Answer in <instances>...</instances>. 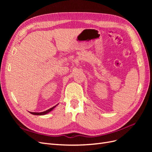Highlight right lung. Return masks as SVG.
I'll use <instances>...</instances> for the list:
<instances>
[{"label":"right lung","instance_id":"1","mask_svg":"<svg viewBox=\"0 0 152 152\" xmlns=\"http://www.w3.org/2000/svg\"><path fill=\"white\" fill-rule=\"evenodd\" d=\"M56 106H57V105L54 106V107H52V108H50V109L46 110V111H44V112H40V113H38V112H30L31 114L35 115H44L47 114V113H48L49 112H50V111H52V110H53L55 107H56Z\"/></svg>","mask_w":152,"mask_h":152}]
</instances>
